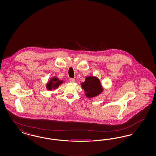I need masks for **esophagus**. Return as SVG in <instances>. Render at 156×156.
Segmentation results:
<instances>
[{"label":"esophagus","instance_id":"1","mask_svg":"<svg viewBox=\"0 0 156 156\" xmlns=\"http://www.w3.org/2000/svg\"><path fill=\"white\" fill-rule=\"evenodd\" d=\"M69 81V82H70L71 83H74V82H75V80L74 79V78H70Z\"/></svg>","mask_w":156,"mask_h":156}]
</instances>
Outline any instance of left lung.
<instances>
[{"instance_id": "8db88e82", "label": "left lung", "mask_w": 156, "mask_h": 156, "mask_svg": "<svg viewBox=\"0 0 156 156\" xmlns=\"http://www.w3.org/2000/svg\"><path fill=\"white\" fill-rule=\"evenodd\" d=\"M81 85L85 92V95L89 98L97 97L103 91L99 80L95 76H87L85 81Z\"/></svg>"}]
</instances>
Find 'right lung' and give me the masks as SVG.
I'll return each mask as SVG.
<instances>
[{
	"label": "right lung",
	"mask_w": 156,
	"mask_h": 156,
	"mask_svg": "<svg viewBox=\"0 0 156 156\" xmlns=\"http://www.w3.org/2000/svg\"><path fill=\"white\" fill-rule=\"evenodd\" d=\"M63 83V81H59V80L56 78L54 77L50 80L48 83L47 84V88L50 90H51L52 89H56L59 87V85Z\"/></svg>",
	"instance_id": "right-lung-1"
}]
</instances>
